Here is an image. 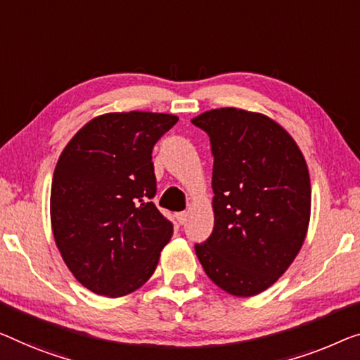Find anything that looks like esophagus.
<instances>
[{
  "mask_svg": "<svg viewBox=\"0 0 360 360\" xmlns=\"http://www.w3.org/2000/svg\"><path fill=\"white\" fill-rule=\"evenodd\" d=\"M187 217H189V213H187V212H179L178 214H176V218H178L179 224H184L187 221Z\"/></svg>",
  "mask_w": 360,
  "mask_h": 360,
  "instance_id": "34e87169",
  "label": "esophagus"
}]
</instances>
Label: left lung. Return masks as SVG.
<instances>
[{
  "label": "left lung",
  "instance_id": "8db88e82",
  "mask_svg": "<svg viewBox=\"0 0 360 360\" xmlns=\"http://www.w3.org/2000/svg\"><path fill=\"white\" fill-rule=\"evenodd\" d=\"M210 137L214 226L195 254L229 294L255 296L296 259L310 219L307 163L294 139L265 115L218 108L192 120Z\"/></svg>",
  "mask_w": 360,
  "mask_h": 360
}]
</instances>
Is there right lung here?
<instances>
[{
  "instance_id": "1",
  "label": "right lung",
  "mask_w": 360,
  "mask_h": 360,
  "mask_svg": "<svg viewBox=\"0 0 360 360\" xmlns=\"http://www.w3.org/2000/svg\"><path fill=\"white\" fill-rule=\"evenodd\" d=\"M178 122L165 112H108L74 136L51 182V228L64 264L95 294L120 297L153 275L173 234L152 198L153 146Z\"/></svg>"
}]
</instances>
